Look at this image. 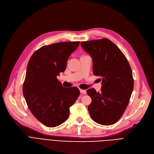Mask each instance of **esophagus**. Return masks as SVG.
<instances>
[{
	"label": "esophagus",
	"instance_id": "obj_1",
	"mask_svg": "<svg viewBox=\"0 0 154 154\" xmlns=\"http://www.w3.org/2000/svg\"><path fill=\"white\" fill-rule=\"evenodd\" d=\"M80 92L82 94H86V91L83 90V89H80Z\"/></svg>",
	"mask_w": 154,
	"mask_h": 154
}]
</instances>
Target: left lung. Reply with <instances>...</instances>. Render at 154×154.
<instances>
[{
  "label": "left lung",
  "instance_id": "left-lung-1",
  "mask_svg": "<svg viewBox=\"0 0 154 154\" xmlns=\"http://www.w3.org/2000/svg\"><path fill=\"white\" fill-rule=\"evenodd\" d=\"M91 56L93 72L102 79L101 91H87L92 99L88 110L92 120L103 125L117 122L124 113L134 88L130 65L119 48L108 38L81 42Z\"/></svg>",
  "mask_w": 154,
  "mask_h": 154
}]
</instances>
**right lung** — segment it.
Returning <instances> with one entry per match:
<instances>
[{
  "instance_id": "right-lung-1",
  "label": "right lung",
  "mask_w": 154,
  "mask_h": 154,
  "mask_svg": "<svg viewBox=\"0 0 154 154\" xmlns=\"http://www.w3.org/2000/svg\"><path fill=\"white\" fill-rule=\"evenodd\" d=\"M79 44L63 42L42 46L27 64L23 94L32 114L47 127H57L66 122L70 107L80 95L77 87H64L57 79L66 70L70 55Z\"/></svg>"
}]
</instances>
